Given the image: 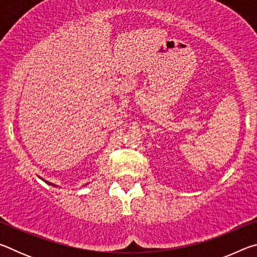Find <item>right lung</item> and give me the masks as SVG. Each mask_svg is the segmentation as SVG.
Listing matches in <instances>:
<instances>
[{
	"label": "right lung",
	"mask_w": 257,
	"mask_h": 257,
	"mask_svg": "<svg viewBox=\"0 0 257 257\" xmlns=\"http://www.w3.org/2000/svg\"><path fill=\"white\" fill-rule=\"evenodd\" d=\"M43 180H44V179H43ZM45 182H46V184L47 185H51V186H54V187H58V186H56V185H54V184H52V182H50V181H46V180H44Z\"/></svg>",
	"instance_id": "obj_1"
}]
</instances>
